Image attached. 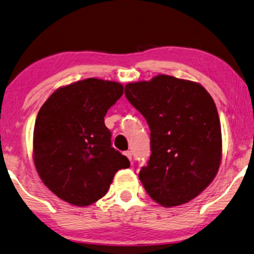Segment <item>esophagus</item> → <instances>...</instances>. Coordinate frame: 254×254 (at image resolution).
<instances>
[{
    "mask_svg": "<svg viewBox=\"0 0 254 254\" xmlns=\"http://www.w3.org/2000/svg\"><path fill=\"white\" fill-rule=\"evenodd\" d=\"M124 154L127 155V159H129V160L131 161L132 160V153H131V151H127V152H124Z\"/></svg>",
    "mask_w": 254,
    "mask_h": 254,
    "instance_id": "34e87169",
    "label": "esophagus"
}]
</instances>
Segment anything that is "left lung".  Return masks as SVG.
Here are the masks:
<instances>
[{
  "instance_id": "8db88e82",
  "label": "left lung",
  "mask_w": 254,
  "mask_h": 254,
  "mask_svg": "<svg viewBox=\"0 0 254 254\" xmlns=\"http://www.w3.org/2000/svg\"><path fill=\"white\" fill-rule=\"evenodd\" d=\"M125 96L151 130V157L139 180L162 207L187 203L217 174L222 133L217 108L201 84L157 75L127 83Z\"/></svg>"
}]
</instances>
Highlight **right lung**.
I'll return each mask as SVG.
<instances>
[{"mask_svg": "<svg viewBox=\"0 0 254 254\" xmlns=\"http://www.w3.org/2000/svg\"><path fill=\"white\" fill-rule=\"evenodd\" d=\"M115 81L81 80L57 89L40 108L33 161L40 179L62 200L86 207L107 194L130 161L111 146L104 116L123 95Z\"/></svg>", "mask_w": 254, "mask_h": 254, "instance_id": "obj_1", "label": "right lung"}]
</instances>
